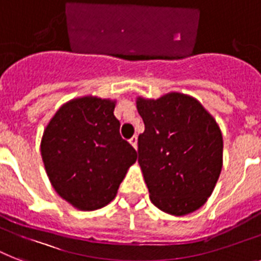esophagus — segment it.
Returning <instances> with one entry per match:
<instances>
[{
  "label": "esophagus",
  "mask_w": 261,
  "mask_h": 261,
  "mask_svg": "<svg viewBox=\"0 0 261 261\" xmlns=\"http://www.w3.org/2000/svg\"><path fill=\"white\" fill-rule=\"evenodd\" d=\"M130 145L133 146V147H134L135 150H137V147H138V138L137 137H133L130 139Z\"/></svg>",
  "instance_id": "esophagus-1"
}]
</instances>
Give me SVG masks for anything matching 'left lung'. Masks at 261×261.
<instances>
[{
	"label": "left lung",
	"mask_w": 261,
	"mask_h": 261,
	"mask_svg": "<svg viewBox=\"0 0 261 261\" xmlns=\"http://www.w3.org/2000/svg\"><path fill=\"white\" fill-rule=\"evenodd\" d=\"M145 123L138 137V164L158 209L185 216L200 209L215 189L222 167V135L200 101L171 92L138 97Z\"/></svg>",
	"instance_id": "8db88e82"
}]
</instances>
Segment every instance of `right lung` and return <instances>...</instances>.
I'll return each instance as SVG.
<instances>
[{"label": "right lung", "instance_id": "1", "mask_svg": "<svg viewBox=\"0 0 261 261\" xmlns=\"http://www.w3.org/2000/svg\"><path fill=\"white\" fill-rule=\"evenodd\" d=\"M115 101L84 96L65 103L41 139L46 174L57 194L80 211L110 204L137 151L122 139Z\"/></svg>", "mask_w": 261, "mask_h": 261}]
</instances>
